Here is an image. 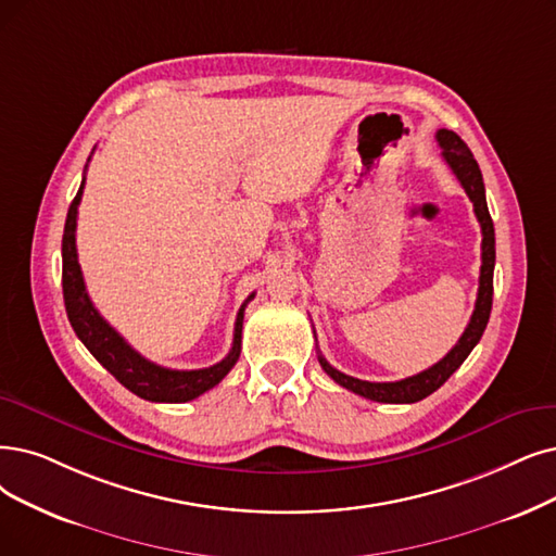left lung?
Returning a JSON list of instances; mask_svg holds the SVG:
<instances>
[{
	"label": "left lung",
	"instance_id": "obj_1",
	"mask_svg": "<svg viewBox=\"0 0 556 556\" xmlns=\"http://www.w3.org/2000/svg\"><path fill=\"white\" fill-rule=\"evenodd\" d=\"M435 139L442 148V160L447 162L452 173L458 177L460 187L465 189V193H468V198L472 201L477 220L481 226V235H483V239H481V274H479V292H477L475 313L470 317L468 328L463 330L460 340L454 344V349L445 355V358L438 361L433 367H429L425 371L408 376V379H402V381H394V383H371V381L353 379V376L342 374L336 367H330L324 355H319V365L324 367V371L330 376L332 381L355 394L371 399V402L415 404V402H419V399H425L431 392H435L463 365V361L468 358L470 351L477 346V342L483 336L488 317H491L493 271H495V228H493V218H491V212H488V203H485L483 177H481L479 164L472 157L470 148L465 146L463 139L458 135H454L452 129H438Z\"/></svg>",
	"mask_w": 556,
	"mask_h": 556
}]
</instances>
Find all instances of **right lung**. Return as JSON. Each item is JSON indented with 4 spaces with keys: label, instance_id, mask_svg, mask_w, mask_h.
<instances>
[{
    "label": "right lung",
    "instance_id": "obj_1",
    "mask_svg": "<svg viewBox=\"0 0 556 556\" xmlns=\"http://www.w3.org/2000/svg\"><path fill=\"white\" fill-rule=\"evenodd\" d=\"M84 193V180L71 203L68 216H65L63 228V243H61V257H63V301L65 313L77 332V338L84 346L93 353V358L109 371L116 376V381L123 383L129 392H135L148 402L160 404H182L191 399L201 396L203 392L212 390L226 379V374L235 367L241 353V326H243V309L247 303L255 296L251 294L237 313L235 321V340L232 349L224 361L205 367V369H166L162 365H154L146 361L139 351L131 349L116 328H111L102 315L96 309L93 301L86 294V285L81 276V266L77 260V207Z\"/></svg>",
    "mask_w": 556,
    "mask_h": 556
}]
</instances>
